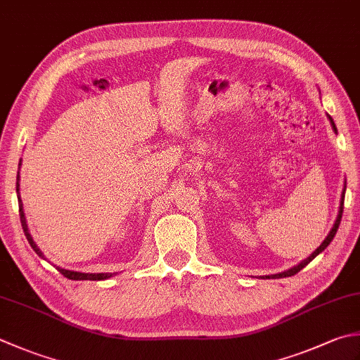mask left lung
I'll list each match as a JSON object with an SVG mask.
<instances>
[{"mask_svg": "<svg viewBox=\"0 0 360 360\" xmlns=\"http://www.w3.org/2000/svg\"><path fill=\"white\" fill-rule=\"evenodd\" d=\"M329 120H330V123H333V128L335 129V124H334V122H333V118L329 117ZM337 131V129H335ZM343 198H345V190H343V195H342V201H340V210H339V215H337V220H335V223H334V226H333V229H330V232L328 234V237L325 238V242H323L319 248H316L311 256H309L306 260H302V262L300 264V265H297V266H293V269H290V270H287V271H284V273H279V274H271V276H265V278H288V276H293V274H297L300 270H302L304 269V266L311 262V260L314 259V257H316L320 255V252L326 248V246L333 242V238H334V236H335V232H337V229H339V224H340V220H342V214H343Z\"/></svg>", "mask_w": 360, "mask_h": 360, "instance_id": "1", "label": "left lung"}]
</instances>
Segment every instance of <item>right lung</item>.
<instances>
[{"label": "right lung", "instance_id": "1", "mask_svg": "<svg viewBox=\"0 0 360 360\" xmlns=\"http://www.w3.org/2000/svg\"><path fill=\"white\" fill-rule=\"evenodd\" d=\"M17 193H18V178H17ZM18 210H20V221H21V226H23V231H25V236L27 238V242H30V245L32 246V250L37 252V255L40 257H44V255H41V251L37 248V245H35V242L32 240V237L30 234V231H27V224H26V218H25V212H23V204H21V200H20V195H18ZM63 276L68 278V279H73V281H101V279H108L112 276V273H79V271H70V270H65V269H59V266H56Z\"/></svg>", "mask_w": 360, "mask_h": 360}]
</instances>
